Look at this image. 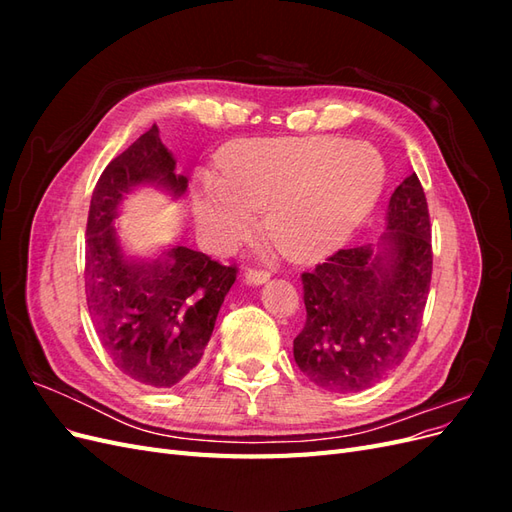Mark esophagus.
Instances as JSON below:
<instances>
[{
	"label": "esophagus",
	"instance_id": "34e87169",
	"mask_svg": "<svg viewBox=\"0 0 512 512\" xmlns=\"http://www.w3.org/2000/svg\"><path fill=\"white\" fill-rule=\"evenodd\" d=\"M269 277H271V273L267 269H250L245 273V282L258 286V284H265Z\"/></svg>",
	"mask_w": 512,
	"mask_h": 512
}]
</instances>
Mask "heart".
Listing matches in <instances>:
<instances>
[{"mask_svg":"<svg viewBox=\"0 0 512 512\" xmlns=\"http://www.w3.org/2000/svg\"><path fill=\"white\" fill-rule=\"evenodd\" d=\"M384 185V162L369 143L339 136L260 138L230 145L220 173L198 177L194 211L213 250L252 235L269 207L267 232L282 254L307 262L344 245Z\"/></svg>","mask_w":512,"mask_h":512,"instance_id":"1","label":"heart"}]
</instances>
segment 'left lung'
<instances>
[{"label": "left lung", "mask_w": 512, "mask_h": 512, "mask_svg": "<svg viewBox=\"0 0 512 512\" xmlns=\"http://www.w3.org/2000/svg\"><path fill=\"white\" fill-rule=\"evenodd\" d=\"M376 245L337 250L301 273L305 327L294 361L322 389H369L406 359L423 324L431 284V224L416 173L401 181Z\"/></svg>", "instance_id": "obj_1"}]
</instances>
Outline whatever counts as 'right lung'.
I'll list each match as a JSON object with an SVG mask.
<instances>
[{"mask_svg": "<svg viewBox=\"0 0 512 512\" xmlns=\"http://www.w3.org/2000/svg\"><path fill=\"white\" fill-rule=\"evenodd\" d=\"M138 183H158L175 196L188 188L158 126L104 168L91 194L85 297L102 348L121 374L168 389L198 365L237 267L183 245L153 260L123 256L113 220L123 194Z\"/></svg>", "mask_w": 512, "mask_h": 512, "instance_id": "add662e5", "label": "right lung"}]
</instances>
